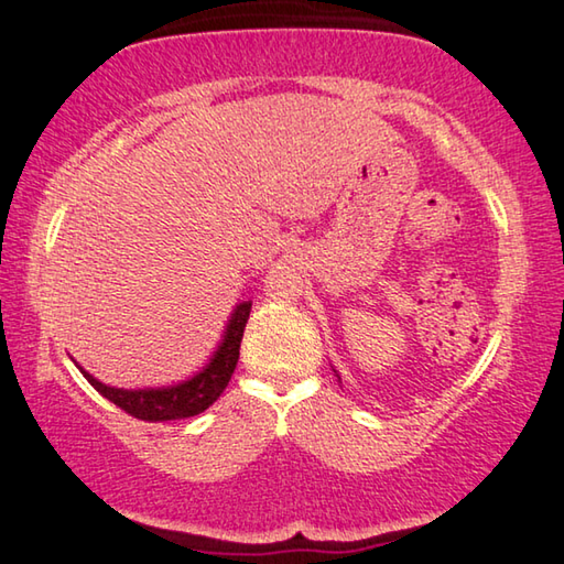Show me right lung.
<instances>
[{
	"instance_id": "add662e5",
	"label": "right lung",
	"mask_w": 564,
	"mask_h": 564,
	"mask_svg": "<svg viewBox=\"0 0 564 564\" xmlns=\"http://www.w3.org/2000/svg\"><path fill=\"white\" fill-rule=\"evenodd\" d=\"M251 313V301H243L236 305L228 321L221 346L216 348L212 362L204 370H198L194 378L184 380V383L169 386V388H141V390H123L99 383L97 378L89 376L87 370L79 368L84 378L89 380L94 390L119 405L123 413H129L139 420H149V423H164V420H181L204 413L208 405H214L218 395L224 393L228 380H231L236 362H238V348H241L243 328Z\"/></svg>"
}]
</instances>
